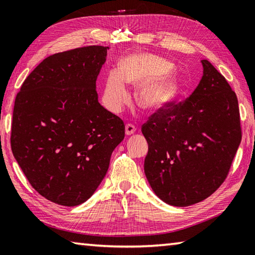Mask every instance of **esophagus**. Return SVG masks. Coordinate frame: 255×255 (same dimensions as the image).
Listing matches in <instances>:
<instances>
[{
  "label": "esophagus",
  "instance_id": "obj_1",
  "mask_svg": "<svg viewBox=\"0 0 255 255\" xmlns=\"http://www.w3.org/2000/svg\"><path fill=\"white\" fill-rule=\"evenodd\" d=\"M125 130H126V134H128L129 136V134H132L134 131H136V127H134L132 124H127Z\"/></svg>",
  "mask_w": 255,
  "mask_h": 255
}]
</instances>
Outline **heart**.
<instances>
[{
	"mask_svg": "<svg viewBox=\"0 0 255 255\" xmlns=\"http://www.w3.org/2000/svg\"><path fill=\"white\" fill-rule=\"evenodd\" d=\"M172 67L166 59L148 54H134L125 58L121 69H112L105 81L103 99L114 113L122 111L128 101L126 83L139 85L136 94L139 106L158 111L168 106L180 91V79L169 73Z\"/></svg>",
	"mask_w": 255,
	"mask_h": 255,
	"instance_id": "obj_1",
	"label": "heart"
}]
</instances>
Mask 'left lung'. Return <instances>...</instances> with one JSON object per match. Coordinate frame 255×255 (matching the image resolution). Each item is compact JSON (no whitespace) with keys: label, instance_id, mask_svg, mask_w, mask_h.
I'll list each match as a JSON object with an SVG mask.
<instances>
[{"label":"left lung","instance_id":"1","mask_svg":"<svg viewBox=\"0 0 255 255\" xmlns=\"http://www.w3.org/2000/svg\"><path fill=\"white\" fill-rule=\"evenodd\" d=\"M201 63L203 76L190 96L158 109L141 127L144 173L170 206L210 197L226 180L242 138L236 93L210 62Z\"/></svg>","mask_w":255,"mask_h":255}]
</instances>
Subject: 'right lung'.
<instances>
[{"mask_svg":"<svg viewBox=\"0 0 255 255\" xmlns=\"http://www.w3.org/2000/svg\"><path fill=\"white\" fill-rule=\"evenodd\" d=\"M108 49L94 45L51 55L15 98L14 158L35 190L61 206L93 196L125 138L124 122L98 103L96 79Z\"/></svg>","mask_w":255,"mask_h":255,"instance_id":"1","label":"right lung"}]
</instances>
